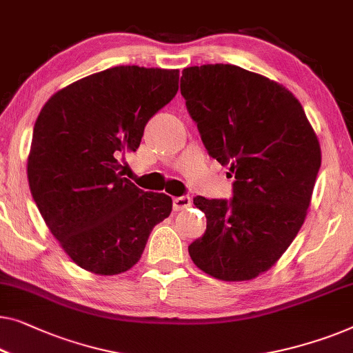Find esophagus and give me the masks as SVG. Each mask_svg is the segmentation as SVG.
<instances>
[{"label": "esophagus", "mask_w": 353, "mask_h": 353, "mask_svg": "<svg viewBox=\"0 0 353 353\" xmlns=\"http://www.w3.org/2000/svg\"><path fill=\"white\" fill-rule=\"evenodd\" d=\"M191 207V197L189 196H180V197H173V210H185V208Z\"/></svg>", "instance_id": "34e87169"}]
</instances>
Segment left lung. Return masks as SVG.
<instances>
[{
    "label": "left lung",
    "instance_id": "8db88e82",
    "mask_svg": "<svg viewBox=\"0 0 353 353\" xmlns=\"http://www.w3.org/2000/svg\"><path fill=\"white\" fill-rule=\"evenodd\" d=\"M180 90L208 154L236 178L229 201L194 197L207 229L189 256L214 279L252 280L303 226L321 165L319 140L288 89L240 66H189Z\"/></svg>",
    "mask_w": 353,
    "mask_h": 353
}]
</instances>
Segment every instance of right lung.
Wrapping results in <instances>:
<instances>
[{"instance_id":"add662e5","label":"right lung","mask_w":353,"mask_h":353,"mask_svg":"<svg viewBox=\"0 0 353 353\" xmlns=\"http://www.w3.org/2000/svg\"><path fill=\"white\" fill-rule=\"evenodd\" d=\"M178 70L113 66L66 85L33 127L28 183L49 231L89 272L116 275L139 263L172 197L122 175L148 121L176 95Z\"/></svg>"}]
</instances>
